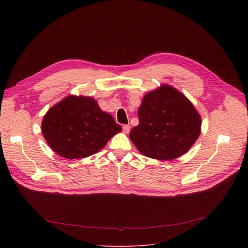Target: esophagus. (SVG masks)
<instances>
[{
	"label": "esophagus",
	"instance_id": "1",
	"mask_svg": "<svg viewBox=\"0 0 248 248\" xmlns=\"http://www.w3.org/2000/svg\"><path fill=\"white\" fill-rule=\"evenodd\" d=\"M129 129H131V126H129L128 124H124V125L123 126V132H124V134H128V133H129Z\"/></svg>",
	"mask_w": 248,
	"mask_h": 248
}]
</instances>
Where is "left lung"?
I'll list each match as a JSON object with an SVG mask.
<instances>
[{
	"label": "left lung",
	"instance_id": "8db88e82",
	"mask_svg": "<svg viewBox=\"0 0 248 248\" xmlns=\"http://www.w3.org/2000/svg\"><path fill=\"white\" fill-rule=\"evenodd\" d=\"M129 139L146 157L162 161L184 155L200 135L201 119L193 104L171 86L147 93Z\"/></svg>",
	"mask_w": 248,
	"mask_h": 248
}]
</instances>
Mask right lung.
<instances>
[{"label": "right lung", "instance_id": "obj_1", "mask_svg": "<svg viewBox=\"0 0 248 248\" xmlns=\"http://www.w3.org/2000/svg\"><path fill=\"white\" fill-rule=\"evenodd\" d=\"M122 127L91 97L69 95L43 117L44 139L66 159H82L97 153Z\"/></svg>", "mask_w": 248, "mask_h": 248}]
</instances>
